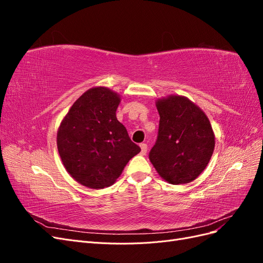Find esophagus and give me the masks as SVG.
<instances>
[{"label": "esophagus", "mask_w": 263, "mask_h": 263, "mask_svg": "<svg viewBox=\"0 0 263 263\" xmlns=\"http://www.w3.org/2000/svg\"><path fill=\"white\" fill-rule=\"evenodd\" d=\"M139 146H140V149H141V155H146L147 150H148L147 144H145V142H142V144H140Z\"/></svg>", "instance_id": "34e87169"}]
</instances>
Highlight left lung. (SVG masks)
I'll return each mask as SVG.
<instances>
[{
	"label": "left lung",
	"instance_id": "obj_1",
	"mask_svg": "<svg viewBox=\"0 0 263 263\" xmlns=\"http://www.w3.org/2000/svg\"><path fill=\"white\" fill-rule=\"evenodd\" d=\"M156 106L160 121L150 161L171 184L192 182L205 170L214 151L215 136L209 118L180 95L159 99Z\"/></svg>",
	"mask_w": 263,
	"mask_h": 263
}]
</instances>
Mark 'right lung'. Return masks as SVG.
<instances>
[{
    "label": "right lung",
    "instance_id": "right-lung-1",
    "mask_svg": "<svg viewBox=\"0 0 263 263\" xmlns=\"http://www.w3.org/2000/svg\"><path fill=\"white\" fill-rule=\"evenodd\" d=\"M119 102V95L107 87H92L73 103L59 126L57 146L62 163L86 187L112 185L127 162L140 153L117 121Z\"/></svg>",
    "mask_w": 263,
    "mask_h": 263
}]
</instances>
